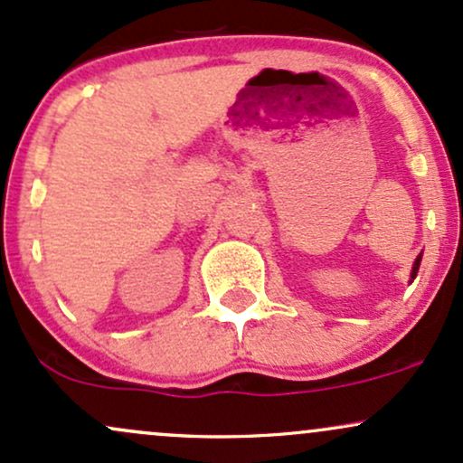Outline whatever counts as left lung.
<instances>
[{
  "mask_svg": "<svg viewBox=\"0 0 463 463\" xmlns=\"http://www.w3.org/2000/svg\"><path fill=\"white\" fill-rule=\"evenodd\" d=\"M420 261H422V252H420V254H418L416 263H413V268H411V279H409V283H413V279H416V276H418V269H420Z\"/></svg>",
  "mask_w": 463,
  "mask_h": 463,
  "instance_id": "left-lung-1",
  "label": "left lung"
}]
</instances>
